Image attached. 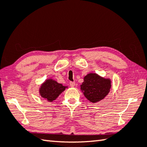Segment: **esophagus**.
Returning a JSON list of instances; mask_svg holds the SVG:
<instances>
[{
	"mask_svg": "<svg viewBox=\"0 0 147 147\" xmlns=\"http://www.w3.org/2000/svg\"><path fill=\"white\" fill-rule=\"evenodd\" d=\"M69 84H70L71 87H74V85H75V83H74V82H71L69 83Z\"/></svg>",
	"mask_w": 147,
	"mask_h": 147,
	"instance_id": "1",
	"label": "esophagus"
}]
</instances>
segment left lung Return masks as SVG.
I'll list each match as a JSON object with an SVG mask.
<instances>
[{
  "instance_id": "obj_1",
  "label": "left lung",
  "mask_w": 147,
  "mask_h": 147,
  "mask_svg": "<svg viewBox=\"0 0 147 147\" xmlns=\"http://www.w3.org/2000/svg\"><path fill=\"white\" fill-rule=\"evenodd\" d=\"M83 80L80 88L86 98L92 102L100 101L110 92L111 87L110 79L90 73L84 77Z\"/></svg>"
}]
</instances>
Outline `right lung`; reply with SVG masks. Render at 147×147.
<instances>
[{
  "instance_id": "right-lung-1",
  "label": "right lung",
  "mask_w": 147,
  "mask_h": 147,
  "mask_svg": "<svg viewBox=\"0 0 147 147\" xmlns=\"http://www.w3.org/2000/svg\"><path fill=\"white\" fill-rule=\"evenodd\" d=\"M67 87L59 83L55 80L48 78L43 82L39 88V94L48 102H53Z\"/></svg>"
}]
</instances>
